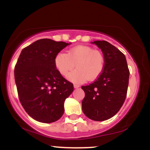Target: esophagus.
Instances as JSON below:
<instances>
[{"label":"esophagus","instance_id":"esophagus-1","mask_svg":"<svg viewBox=\"0 0 150 150\" xmlns=\"http://www.w3.org/2000/svg\"><path fill=\"white\" fill-rule=\"evenodd\" d=\"M74 88H75V89H77V88H78V87H80V85H77V84H74Z\"/></svg>","mask_w":150,"mask_h":150}]
</instances>
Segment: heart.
I'll use <instances>...</instances> for the list:
<instances>
[{
  "mask_svg": "<svg viewBox=\"0 0 150 150\" xmlns=\"http://www.w3.org/2000/svg\"><path fill=\"white\" fill-rule=\"evenodd\" d=\"M104 62L101 51L84 45L75 46L67 53H58L54 59L56 68L63 76H66L75 64L77 69L68 75V79L76 83L97 78L103 71Z\"/></svg>",
  "mask_w": 150,
  "mask_h": 150,
  "instance_id": "heart-1",
  "label": "heart"
}]
</instances>
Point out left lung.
<instances>
[{"label": "left lung", "mask_w": 150, "mask_h": 150, "mask_svg": "<svg viewBox=\"0 0 150 150\" xmlns=\"http://www.w3.org/2000/svg\"><path fill=\"white\" fill-rule=\"evenodd\" d=\"M102 51L104 68L97 80L82 86L85 97L82 111L89 118L103 121L116 114L123 106L128 87L129 72L125 55L106 41H94Z\"/></svg>", "instance_id": "obj_1"}]
</instances>
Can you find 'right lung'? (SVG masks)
Returning <instances> with one entry per match:
<instances>
[{"instance_id":"obj_1","label":"right lung","mask_w":150,"mask_h":150,"mask_svg":"<svg viewBox=\"0 0 150 150\" xmlns=\"http://www.w3.org/2000/svg\"><path fill=\"white\" fill-rule=\"evenodd\" d=\"M70 43L50 39L36 41L22 49L15 67L19 99L34 120L50 123L61 118L64 102L73 92V85L56 68V55Z\"/></svg>"}]
</instances>
